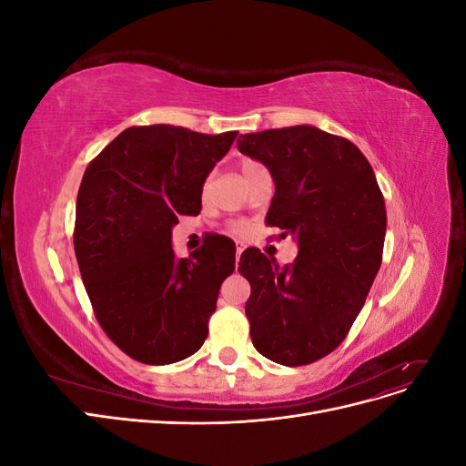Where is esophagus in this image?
<instances>
[{"instance_id":"34e87169","label":"esophagus","mask_w":466,"mask_h":466,"mask_svg":"<svg viewBox=\"0 0 466 466\" xmlns=\"http://www.w3.org/2000/svg\"><path fill=\"white\" fill-rule=\"evenodd\" d=\"M247 247L243 245V243H237V252H235V258H237V264H238V258H241V255H243V250H245Z\"/></svg>"}]
</instances>
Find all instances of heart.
<instances>
[{
  "mask_svg": "<svg viewBox=\"0 0 466 466\" xmlns=\"http://www.w3.org/2000/svg\"><path fill=\"white\" fill-rule=\"evenodd\" d=\"M252 167H257V163L255 161H243V165H241V168H243V175H247ZM208 188V182L204 185V190ZM243 229L241 228H235V233H241Z\"/></svg>",
  "mask_w": 466,
  "mask_h": 466,
  "instance_id": "b5f03b06",
  "label": "heart"
}]
</instances>
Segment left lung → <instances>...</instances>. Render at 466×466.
I'll return each mask as SVG.
<instances>
[{
	"label": "left lung",
	"instance_id": "1",
	"mask_svg": "<svg viewBox=\"0 0 466 466\" xmlns=\"http://www.w3.org/2000/svg\"><path fill=\"white\" fill-rule=\"evenodd\" d=\"M237 147L270 171L276 192L266 221L298 243L286 268L258 248L241 255L252 344L288 368L313 363L344 340L379 272L383 194L365 155L315 126L241 134Z\"/></svg>",
	"mask_w": 466,
	"mask_h": 466
}]
</instances>
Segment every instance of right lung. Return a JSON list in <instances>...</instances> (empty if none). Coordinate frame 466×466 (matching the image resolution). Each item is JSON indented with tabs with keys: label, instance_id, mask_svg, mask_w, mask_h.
<instances>
[{
	"label": "right lung",
	"instance_id": "obj_1",
	"mask_svg": "<svg viewBox=\"0 0 466 466\" xmlns=\"http://www.w3.org/2000/svg\"><path fill=\"white\" fill-rule=\"evenodd\" d=\"M238 132L132 126L96 155L76 204L74 247L96 320L124 354L168 365L196 354L208 336L235 245L211 235L177 258L178 216L202 209V188Z\"/></svg>",
	"mask_w": 466,
	"mask_h": 466
}]
</instances>
